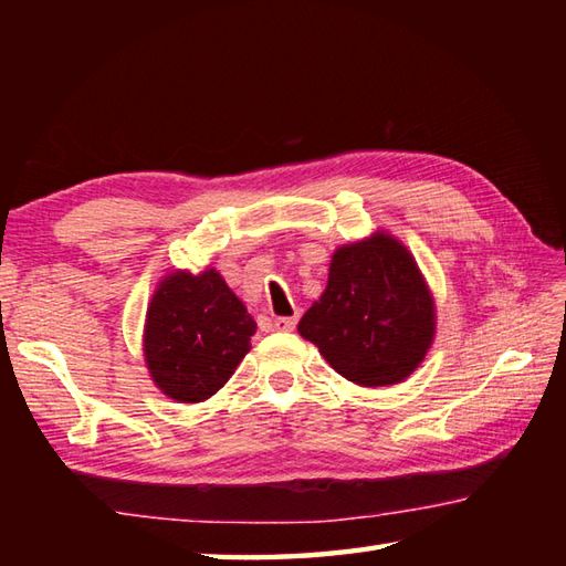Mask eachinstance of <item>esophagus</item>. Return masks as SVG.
Masks as SVG:
<instances>
[{
  "label": "esophagus",
  "instance_id": "1",
  "mask_svg": "<svg viewBox=\"0 0 566 566\" xmlns=\"http://www.w3.org/2000/svg\"><path fill=\"white\" fill-rule=\"evenodd\" d=\"M274 328L282 331V333L294 331V328H296V316H282V318H276V321H274Z\"/></svg>",
  "mask_w": 566,
  "mask_h": 566
}]
</instances>
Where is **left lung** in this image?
Instances as JSON below:
<instances>
[{
    "label": "left lung",
    "instance_id": "1",
    "mask_svg": "<svg viewBox=\"0 0 566 566\" xmlns=\"http://www.w3.org/2000/svg\"><path fill=\"white\" fill-rule=\"evenodd\" d=\"M298 333L359 387L399 384L423 363L436 335V302L411 252L375 233L333 252L326 292Z\"/></svg>",
    "mask_w": 566,
    "mask_h": 566
}]
</instances>
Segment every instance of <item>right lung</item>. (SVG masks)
Masks as SVG:
<instances>
[{
    "label": "right lung",
    "instance_id": "right-lung-1",
    "mask_svg": "<svg viewBox=\"0 0 566 566\" xmlns=\"http://www.w3.org/2000/svg\"><path fill=\"white\" fill-rule=\"evenodd\" d=\"M255 331L245 304L213 268L199 274L175 270L150 298L143 355L165 396L199 403L231 379Z\"/></svg>",
    "mask_w": 566,
    "mask_h": 566
}]
</instances>
